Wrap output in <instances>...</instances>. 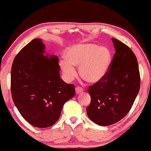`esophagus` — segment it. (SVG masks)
Listing matches in <instances>:
<instances>
[{
    "label": "esophagus",
    "mask_w": 151,
    "mask_h": 151,
    "mask_svg": "<svg viewBox=\"0 0 151 151\" xmlns=\"http://www.w3.org/2000/svg\"><path fill=\"white\" fill-rule=\"evenodd\" d=\"M75 91H76V94L81 93L82 92V91H83V89H82V88L81 87L78 86V87H76V88H75Z\"/></svg>",
    "instance_id": "esophagus-1"
}]
</instances>
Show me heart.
Wrapping results in <instances>:
<instances>
[{"mask_svg": "<svg viewBox=\"0 0 151 151\" xmlns=\"http://www.w3.org/2000/svg\"><path fill=\"white\" fill-rule=\"evenodd\" d=\"M60 62L65 78L71 81L76 75L75 66H79L80 76L91 84L105 77L111 63L110 50L95 44H80L70 47Z\"/></svg>", "mask_w": 151, "mask_h": 151, "instance_id": "b5f03b06", "label": "heart"}]
</instances>
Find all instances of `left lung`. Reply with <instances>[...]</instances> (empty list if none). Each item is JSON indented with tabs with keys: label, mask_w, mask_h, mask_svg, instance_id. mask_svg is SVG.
I'll return each mask as SVG.
<instances>
[{
	"label": "left lung",
	"mask_w": 151,
	"mask_h": 151,
	"mask_svg": "<svg viewBox=\"0 0 151 151\" xmlns=\"http://www.w3.org/2000/svg\"><path fill=\"white\" fill-rule=\"evenodd\" d=\"M115 54L107 75L90 86L88 117L100 126H109L122 120L134 104L140 88V74L136 56L121 41L112 38Z\"/></svg>",
	"instance_id": "1"
}]
</instances>
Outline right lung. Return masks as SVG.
I'll return each instance as SVG.
<instances>
[{"mask_svg": "<svg viewBox=\"0 0 151 151\" xmlns=\"http://www.w3.org/2000/svg\"><path fill=\"white\" fill-rule=\"evenodd\" d=\"M44 49L42 40H31L15 57L11 70L14 104L23 119L40 128L54 124L75 95V86L60 78L58 56L44 55Z\"/></svg>", "mask_w": 151, "mask_h": 151, "instance_id": "1", "label": "right lung"}]
</instances>
